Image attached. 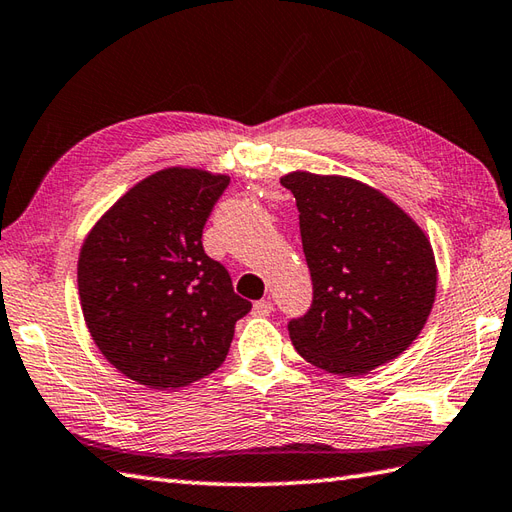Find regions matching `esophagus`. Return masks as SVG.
Wrapping results in <instances>:
<instances>
[{"label": "esophagus", "instance_id": "34e87169", "mask_svg": "<svg viewBox=\"0 0 512 512\" xmlns=\"http://www.w3.org/2000/svg\"><path fill=\"white\" fill-rule=\"evenodd\" d=\"M272 310H275V307H272V303L266 301V299H261V301H255V303H253V314H255V316H270Z\"/></svg>", "mask_w": 512, "mask_h": 512}]
</instances>
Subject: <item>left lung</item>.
<instances>
[{
    "instance_id": "left-lung-1",
    "label": "left lung",
    "mask_w": 512,
    "mask_h": 512,
    "mask_svg": "<svg viewBox=\"0 0 512 512\" xmlns=\"http://www.w3.org/2000/svg\"><path fill=\"white\" fill-rule=\"evenodd\" d=\"M314 299L288 323L303 358L364 375L417 340L436 296L432 244L406 211L347 176L290 172Z\"/></svg>"
}]
</instances>
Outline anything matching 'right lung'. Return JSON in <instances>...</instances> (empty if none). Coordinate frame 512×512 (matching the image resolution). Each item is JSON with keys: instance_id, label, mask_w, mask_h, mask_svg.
Wrapping results in <instances>:
<instances>
[{"instance_id": "obj_1", "label": "right lung", "mask_w": 512, "mask_h": 512, "mask_svg": "<svg viewBox=\"0 0 512 512\" xmlns=\"http://www.w3.org/2000/svg\"><path fill=\"white\" fill-rule=\"evenodd\" d=\"M229 176L196 168L150 174L87 235L78 292L93 342L137 384L174 390L216 371L251 301L202 248Z\"/></svg>"}]
</instances>
